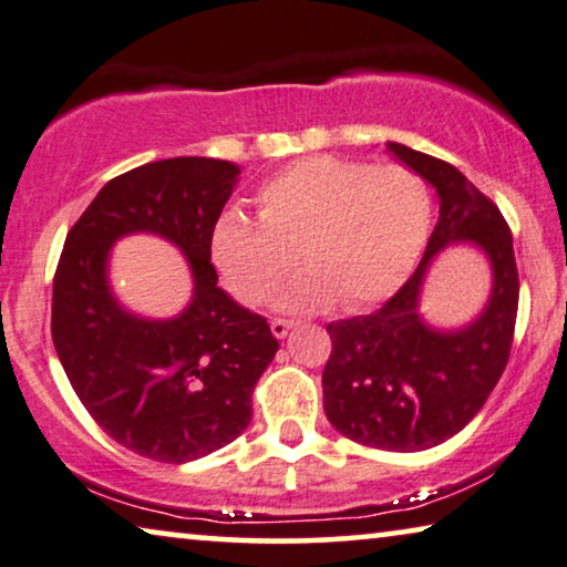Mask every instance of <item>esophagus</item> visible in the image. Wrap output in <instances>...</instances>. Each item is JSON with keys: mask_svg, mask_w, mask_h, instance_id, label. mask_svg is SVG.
I'll return each instance as SVG.
<instances>
[{"mask_svg": "<svg viewBox=\"0 0 567 567\" xmlns=\"http://www.w3.org/2000/svg\"><path fill=\"white\" fill-rule=\"evenodd\" d=\"M269 326H272V333H275L277 338H285V336H287V331H290V328H292V320L275 318L272 323H269Z\"/></svg>", "mask_w": 567, "mask_h": 567, "instance_id": "34e87169", "label": "esophagus"}]
</instances>
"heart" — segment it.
<instances>
[{
	"label": "heart",
	"instance_id": "1",
	"mask_svg": "<svg viewBox=\"0 0 567 567\" xmlns=\"http://www.w3.org/2000/svg\"><path fill=\"white\" fill-rule=\"evenodd\" d=\"M259 221L224 210L210 255L231 292L259 306L292 269L277 306L312 312L341 300L359 310L390 298L415 267L430 234L433 200L410 167L364 159L306 157L261 185Z\"/></svg>",
	"mask_w": 567,
	"mask_h": 567
}]
</instances>
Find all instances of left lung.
<instances>
[{"instance_id": "left-lung-1", "label": "left lung", "mask_w": 567, "mask_h": 567, "mask_svg": "<svg viewBox=\"0 0 567 567\" xmlns=\"http://www.w3.org/2000/svg\"><path fill=\"white\" fill-rule=\"evenodd\" d=\"M386 150L427 181L441 216L415 275L371 316L328 323L333 351L323 371L326 417L338 433L382 451H425L461 433L509 361L519 306L512 231L502 210L458 167L386 142ZM473 243L493 267V292L458 329L430 327L419 312L421 285L447 246Z\"/></svg>"}]
</instances>
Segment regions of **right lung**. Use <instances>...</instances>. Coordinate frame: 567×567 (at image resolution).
I'll list each match as a JSON object with an SVG mask.
<instances>
[{"label": "right lung", "mask_w": 567, "mask_h": 567, "mask_svg": "<svg viewBox=\"0 0 567 567\" xmlns=\"http://www.w3.org/2000/svg\"><path fill=\"white\" fill-rule=\"evenodd\" d=\"M239 173L214 157L134 167L99 190L58 261L50 331L68 382L109 437L152 461L188 463L236 441L280 349L210 265V234ZM132 233L159 235L189 261L194 295L177 317L142 319L115 300L107 257Z\"/></svg>", "instance_id": "right-lung-1"}]
</instances>
